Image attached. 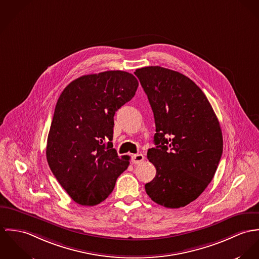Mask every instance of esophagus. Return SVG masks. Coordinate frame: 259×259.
<instances>
[{
  "instance_id": "1",
  "label": "esophagus",
  "mask_w": 259,
  "mask_h": 259,
  "mask_svg": "<svg viewBox=\"0 0 259 259\" xmlns=\"http://www.w3.org/2000/svg\"><path fill=\"white\" fill-rule=\"evenodd\" d=\"M144 161V156L142 154H136V155H133L132 156V159H131V162L135 165L137 164H140L141 162Z\"/></svg>"
}]
</instances>
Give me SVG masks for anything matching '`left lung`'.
Returning a JSON list of instances; mask_svg holds the SVG:
<instances>
[{"mask_svg": "<svg viewBox=\"0 0 259 259\" xmlns=\"http://www.w3.org/2000/svg\"><path fill=\"white\" fill-rule=\"evenodd\" d=\"M152 107L156 147L148 150L155 178L145 185L151 200L169 208L195 201L212 180L223 148L220 122L201 88L161 66L134 72Z\"/></svg>", "mask_w": 259, "mask_h": 259, "instance_id": "1", "label": "left lung"}]
</instances>
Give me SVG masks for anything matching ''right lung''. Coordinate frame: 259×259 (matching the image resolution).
Listing matches in <instances>:
<instances>
[{
	"label": "right lung",
	"mask_w": 259,
	"mask_h": 259,
	"mask_svg": "<svg viewBox=\"0 0 259 259\" xmlns=\"http://www.w3.org/2000/svg\"><path fill=\"white\" fill-rule=\"evenodd\" d=\"M137 78L109 70L71 81L58 98L48 136L47 160L60 186L81 205H95L113 191L129 156L113 149L116 111L130 101Z\"/></svg>",
	"instance_id": "add662e5"
}]
</instances>
